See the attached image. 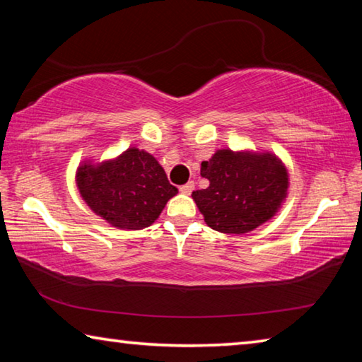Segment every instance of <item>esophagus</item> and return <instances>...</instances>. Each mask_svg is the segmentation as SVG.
<instances>
[{
  "mask_svg": "<svg viewBox=\"0 0 362 362\" xmlns=\"http://www.w3.org/2000/svg\"><path fill=\"white\" fill-rule=\"evenodd\" d=\"M194 189V183L193 182H188V183H185V185H182L180 187V193H183V194H189Z\"/></svg>",
  "mask_w": 362,
  "mask_h": 362,
  "instance_id": "1",
  "label": "esophagus"
}]
</instances>
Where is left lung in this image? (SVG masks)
Returning a JSON list of instances; mask_svg holds the SVG:
<instances>
[{
	"label": "left lung",
	"instance_id": "8db88e82",
	"mask_svg": "<svg viewBox=\"0 0 362 362\" xmlns=\"http://www.w3.org/2000/svg\"><path fill=\"white\" fill-rule=\"evenodd\" d=\"M209 187L192 198L212 230L243 235L273 218L289 189L284 163L269 151L217 150L201 163Z\"/></svg>",
	"mask_w": 362,
	"mask_h": 362
}]
</instances>
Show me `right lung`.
<instances>
[{
	"mask_svg": "<svg viewBox=\"0 0 362 362\" xmlns=\"http://www.w3.org/2000/svg\"><path fill=\"white\" fill-rule=\"evenodd\" d=\"M76 187L95 216L119 230H142L179 193L156 158L131 146L102 163L86 159L76 169Z\"/></svg>",
	"mask_w": 362,
	"mask_h": 362,
	"instance_id": "add662e5",
	"label": "right lung"
}]
</instances>
